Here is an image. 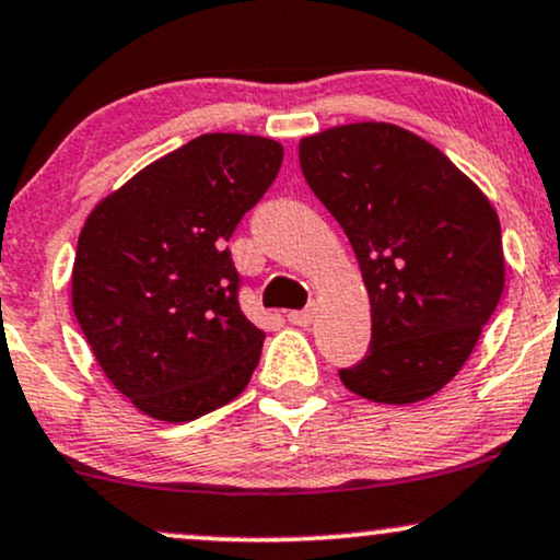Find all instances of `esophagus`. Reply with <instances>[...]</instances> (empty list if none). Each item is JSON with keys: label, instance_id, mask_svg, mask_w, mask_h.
<instances>
[{"label": "esophagus", "instance_id": "1", "mask_svg": "<svg viewBox=\"0 0 560 560\" xmlns=\"http://www.w3.org/2000/svg\"><path fill=\"white\" fill-rule=\"evenodd\" d=\"M287 318L292 320L294 326H310V323L315 320V307H307V310H292V313H289Z\"/></svg>", "mask_w": 560, "mask_h": 560}]
</instances>
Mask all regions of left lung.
<instances>
[{"label":"left lung","instance_id":"left-lung-1","mask_svg":"<svg viewBox=\"0 0 560 560\" xmlns=\"http://www.w3.org/2000/svg\"><path fill=\"white\" fill-rule=\"evenodd\" d=\"M300 166L352 242L370 298V349L341 383L378 404L430 399L469 360L506 284L493 203L446 153L388 122L307 135Z\"/></svg>","mask_w":560,"mask_h":560}]
</instances>
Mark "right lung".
Wrapping results in <instances>:
<instances>
[{
  "mask_svg": "<svg viewBox=\"0 0 560 560\" xmlns=\"http://www.w3.org/2000/svg\"><path fill=\"white\" fill-rule=\"evenodd\" d=\"M281 159L271 138L208 132L88 213L72 310L112 386L153 420H198L250 383L266 334L240 310L226 242Z\"/></svg>",
  "mask_w": 560,
  "mask_h": 560,
  "instance_id": "right-lung-1",
  "label": "right lung"
}]
</instances>
